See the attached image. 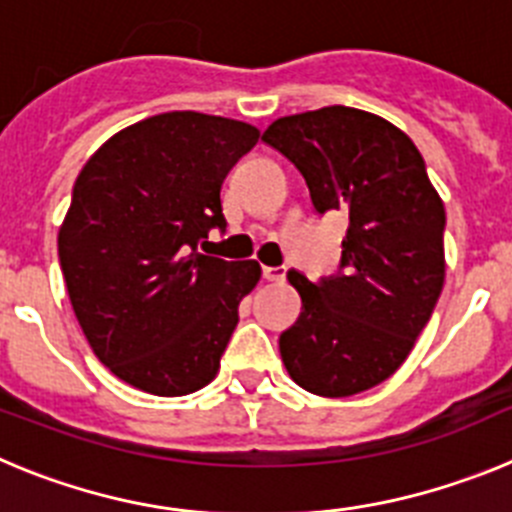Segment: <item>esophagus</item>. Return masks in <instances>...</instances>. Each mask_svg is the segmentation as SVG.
<instances>
[{"label":"esophagus","mask_w":512,"mask_h":512,"mask_svg":"<svg viewBox=\"0 0 512 512\" xmlns=\"http://www.w3.org/2000/svg\"><path fill=\"white\" fill-rule=\"evenodd\" d=\"M287 269L284 266H264V279L266 282H284Z\"/></svg>","instance_id":"1"}]
</instances>
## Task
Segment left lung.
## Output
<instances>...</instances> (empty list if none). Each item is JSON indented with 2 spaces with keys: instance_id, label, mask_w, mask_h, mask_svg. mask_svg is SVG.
<instances>
[{
  "instance_id": "1",
  "label": "left lung",
  "mask_w": 512,
  "mask_h": 512,
  "mask_svg": "<svg viewBox=\"0 0 512 512\" xmlns=\"http://www.w3.org/2000/svg\"><path fill=\"white\" fill-rule=\"evenodd\" d=\"M261 140L305 176L320 215L348 212L336 277L287 274L302 312L279 354L302 390L359 395L400 369L431 320L446 277L443 202L413 140L372 112L333 104L279 117Z\"/></svg>"
}]
</instances>
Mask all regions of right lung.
I'll use <instances>...</instances> for the list:
<instances>
[{"mask_svg":"<svg viewBox=\"0 0 512 512\" xmlns=\"http://www.w3.org/2000/svg\"><path fill=\"white\" fill-rule=\"evenodd\" d=\"M256 140L248 122L164 112L112 135L76 176L63 279L97 359L135 390L189 395L220 369L261 266L200 243L225 228L220 187Z\"/></svg>","mask_w":512,"mask_h":512,"instance_id":"add662e5","label":"right lung"}]
</instances>
